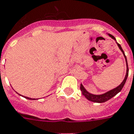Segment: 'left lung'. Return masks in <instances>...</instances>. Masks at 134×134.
Returning <instances> with one entry per match:
<instances>
[{"mask_svg":"<svg viewBox=\"0 0 134 134\" xmlns=\"http://www.w3.org/2000/svg\"><path fill=\"white\" fill-rule=\"evenodd\" d=\"M108 35H109V36H110V37L112 38H113V39L115 40V41H116L115 38L113 36L110 34H108ZM116 43H117V46H118V47H119V48L120 49L121 52H122V53H123L124 58H125V60H126V76H125V77H124V79L123 80V81H122V82H121V83L118 86H117V87L115 88H113V89L112 90H110V91H109L106 92V93H103V94H100V95L92 94V93H89V92H88L86 90L85 88L83 87V86L81 83L80 89L81 91V92H82V94H83V96L86 97V98H87L88 100L92 101V102H94V103H105V102H106V101H108V100H110V99H111L112 98H113V97L115 96H116L118 93H119V92L121 91V89H122V88L124 87V84H125V83H126V79H127V77H128V75H129V67H128V63H127V60H126V55H125V54H124V51H123L122 48H121L120 44H119L117 42Z\"/></svg>","mask_w":134,"mask_h":134,"instance_id":"obj_1","label":"left lung"}]
</instances>
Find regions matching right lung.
Masks as SVG:
<instances>
[{
	"instance_id": "add662e5",
	"label": "right lung",
	"mask_w": 134,
	"mask_h": 134,
	"mask_svg": "<svg viewBox=\"0 0 134 134\" xmlns=\"http://www.w3.org/2000/svg\"><path fill=\"white\" fill-rule=\"evenodd\" d=\"M18 94H19V93H18ZM19 96H22V95H19ZM23 97H24V98H26V99H29V100H36V99L31 98H29V97H26V96H23Z\"/></svg>"
}]
</instances>
